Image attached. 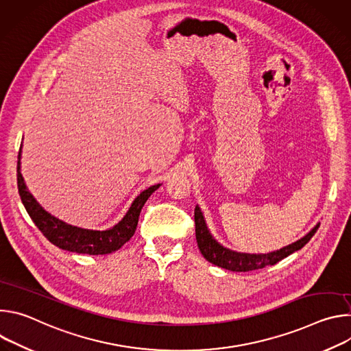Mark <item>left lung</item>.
I'll return each mask as SVG.
<instances>
[{
  "mask_svg": "<svg viewBox=\"0 0 351 351\" xmlns=\"http://www.w3.org/2000/svg\"><path fill=\"white\" fill-rule=\"evenodd\" d=\"M194 223H195L197 244L204 258L214 265H218L223 269L233 271V272H248V271L265 268L267 265H275L280 260L286 258L291 253L304 247L319 228V223H318L303 239H300L295 243L289 244L280 250H276V252H272L268 254H243V253L230 252V250L222 247L219 243H217L213 239L204 222L203 214L198 207H195L194 210Z\"/></svg>",
  "mask_w": 351,
  "mask_h": 351,
  "instance_id": "8db88e82",
  "label": "left lung"
}]
</instances>
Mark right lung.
Returning a JSON list of instances; mask_svg holds the SVG:
<instances>
[{"mask_svg":"<svg viewBox=\"0 0 351 351\" xmlns=\"http://www.w3.org/2000/svg\"><path fill=\"white\" fill-rule=\"evenodd\" d=\"M21 158V149L19 156ZM21 164L18 161V190L22 203L30 215L34 225L38 228V230L47 237L48 241H51L54 245L68 250V252L79 253V254H90V256H98V254H110L112 252L119 250L130 237L134 234L140 211L144 206V203L148 199L160 184L148 187L133 202L130 210L123 217V219L115 225L112 229L108 230H87L80 229L72 225H68L56 217L49 215L47 211H44L33 195L27 191V187L23 182L22 173L19 171Z\"/></svg>","mask_w":351,"mask_h":351,"instance_id":"1","label":"right lung"}]
</instances>
